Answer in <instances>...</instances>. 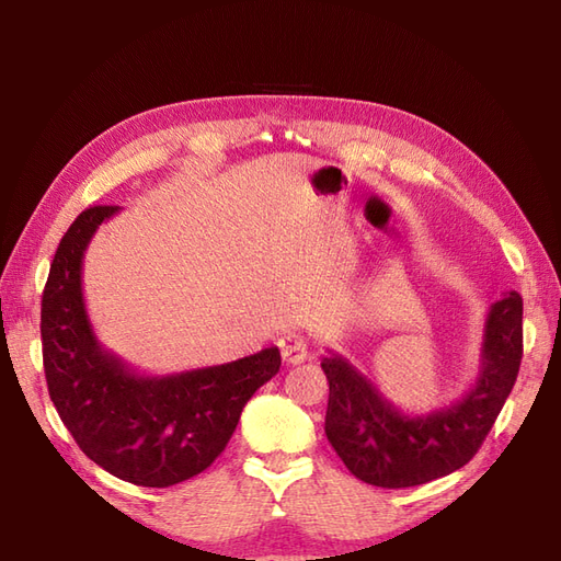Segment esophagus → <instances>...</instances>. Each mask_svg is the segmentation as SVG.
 <instances>
[{"label": "esophagus", "instance_id": "esophagus-1", "mask_svg": "<svg viewBox=\"0 0 561 561\" xmlns=\"http://www.w3.org/2000/svg\"><path fill=\"white\" fill-rule=\"evenodd\" d=\"M278 348H280V355H283V363H287V365H299V363L307 360V355H309V346L299 334L280 336Z\"/></svg>", "mask_w": 561, "mask_h": 561}]
</instances>
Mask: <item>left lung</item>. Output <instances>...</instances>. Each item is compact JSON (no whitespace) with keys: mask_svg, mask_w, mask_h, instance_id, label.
<instances>
[{"mask_svg":"<svg viewBox=\"0 0 561 561\" xmlns=\"http://www.w3.org/2000/svg\"><path fill=\"white\" fill-rule=\"evenodd\" d=\"M522 363V297L513 290L491 304L480 375L468 393L443 410L410 416L342 355L320 367L330 383L325 435L355 478L404 489L463 468L478 454L517 381Z\"/></svg>","mask_w":561,"mask_h":561,"instance_id":"1","label":"left lung"}]
</instances>
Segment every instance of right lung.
Masks as SVG:
<instances>
[{"label": "right lung", "instance_id": "obj_1", "mask_svg": "<svg viewBox=\"0 0 561 561\" xmlns=\"http://www.w3.org/2000/svg\"><path fill=\"white\" fill-rule=\"evenodd\" d=\"M118 206L83 210L56 250L42 295L48 396L79 449L114 478L173 486L225 451L245 402L280 369L264 348L227 365L147 377L100 346L81 293V264Z\"/></svg>", "mask_w": 561, "mask_h": 561}]
</instances>
